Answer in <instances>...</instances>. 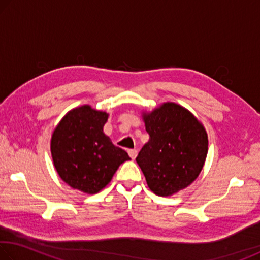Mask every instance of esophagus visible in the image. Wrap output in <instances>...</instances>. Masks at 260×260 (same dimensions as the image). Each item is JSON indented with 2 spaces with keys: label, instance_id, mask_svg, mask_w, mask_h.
<instances>
[{
  "label": "esophagus",
  "instance_id": "34e87169",
  "mask_svg": "<svg viewBox=\"0 0 260 260\" xmlns=\"http://www.w3.org/2000/svg\"><path fill=\"white\" fill-rule=\"evenodd\" d=\"M128 155L132 159H135L136 156H138V150L136 149H131V150H128Z\"/></svg>",
  "mask_w": 260,
  "mask_h": 260
}]
</instances>
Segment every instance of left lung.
<instances>
[{"label": "left lung", "instance_id": "obj_1", "mask_svg": "<svg viewBox=\"0 0 260 260\" xmlns=\"http://www.w3.org/2000/svg\"><path fill=\"white\" fill-rule=\"evenodd\" d=\"M150 138L136 157L148 187L158 196H172L199 177L208 155V134L193 114L173 102L142 112Z\"/></svg>", "mask_w": 260, "mask_h": 260}]
</instances>
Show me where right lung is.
<instances>
[{"mask_svg": "<svg viewBox=\"0 0 260 260\" xmlns=\"http://www.w3.org/2000/svg\"><path fill=\"white\" fill-rule=\"evenodd\" d=\"M108 118L105 111L81 105L65 114L51 135L57 173L70 187L89 195L102 190L120 164L131 159L104 134Z\"/></svg>", "mask_w": 260, "mask_h": 260, "instance_id": "1", "label": "right lung"}]
</instances>
